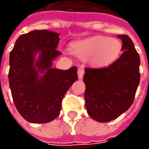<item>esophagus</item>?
I'll return each instance as SVG.
<instances>
[{"instance_id": "34e87169", "label": "esophagus", "mask_w": 149, "mask_h": 149, "mask_svg": "<svg viewBox=\"0 0 149 149\" xmlns=\"http://www.w3.org/2000/svg\"><path fill=\"white\" fill-rule=\"evenodd\" d=\"M84 70L82 68H79L78 69V76H79V79H82V78L84 76Z\"/></svg>"}]
</instances>
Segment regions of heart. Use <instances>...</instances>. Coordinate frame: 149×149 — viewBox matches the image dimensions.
Wrapping results in <instances>:
<instances>
[{
  "label": "heart",
  "instance_id": "b5f03b06",
  "mask_svg": "<svg viewBox=\"0 0 149 149\" xmlns=\"http://www.w3.org/2000/svg\"><path fill=\"white\" fill-rule=\"evenodd\" d=\"M70 50L81 59L91 58L95 65H103L111 62L119 54L121 44L114 38L99 36L72 44Z\"/></svg>",
  "mask_w": 149,
  "mask_h": 149
}]
</instances>
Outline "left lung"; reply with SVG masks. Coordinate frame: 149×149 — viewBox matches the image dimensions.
<instances>
[{
  "label": "left lung",
  "instance_id": "8db88e82",
  "mask_svg": "<svg viewBox=\"0 0 149 149\" xmlns=\"http://www.w3.org/2000/svg\"><path fill=\"white\" fill-rule=\"evenodd\" d=\"M123 53L113 64L103 68H85V108L100 123L109 122L132 105L140 81V58L132 40L118 35Z\"/></svg>",
  "mask_w": 149,
  "mask_h": 149
}]
</instances>
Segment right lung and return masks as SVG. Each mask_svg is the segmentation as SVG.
<instances>
[{
	"instance_id": "right-lung-1",
	"label": "right lung",
	"mask_w": 149,
	"mask_h": 149,
	"mask_svg": "<svg viewBox=\"0 0 149 149\" xmlns=\"http://www.w3.org/2000/svg\"><path fill=\"white\" fill-rule=\"evenodd\" d=\"M59 36L46 30L23 34L10 53L12 99L20 115L30 123H49L58 117L64 96L78 79L75 66L67 70L52 68V61L61 54L56 50Z\"/></svg>"
}]
</instances>
